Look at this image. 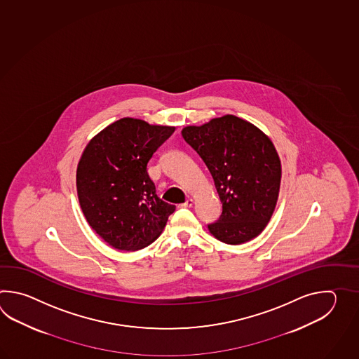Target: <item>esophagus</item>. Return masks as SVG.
Instances as JSON below:
<instances>
[{
	"label": "esophagus",
	"instance_id": "esophagus-1",
	"mask_svg": "<svg viewBox=\"0 0 359 359\" xmlns=\"http://www.w3.org/2000/svg\"><path fill=\"white\" fill-rule=\"evenodd\" d=\"M192 204H194V200H192L191 198H189L187 200H186V201H184V204H182V205L189 206V208H190V206H192Z\"/></svg>",
	"mask_w": 359,
	"mask_h": 359
}]
</instances>
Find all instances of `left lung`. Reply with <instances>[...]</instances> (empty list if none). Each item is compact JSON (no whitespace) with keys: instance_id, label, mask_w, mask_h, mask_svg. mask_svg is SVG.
<instances>
[{"instance_id":"left-lung-1","label":"left lung","mask_w":359,"mask_h":359,"mask_svg":"<svg viewBox=\"0 0 359 359\" xmlns=\"http://www.w3.org/2000/svg\"><path fill=\"white\" fill-rule=\"evenodd\" d=\"M182 137L205 163L222 203L219 219L208 229L229 245L258 236L275 210L281 161L267 135L235 115L189 126Z\"/></svg>"}]
</instances>
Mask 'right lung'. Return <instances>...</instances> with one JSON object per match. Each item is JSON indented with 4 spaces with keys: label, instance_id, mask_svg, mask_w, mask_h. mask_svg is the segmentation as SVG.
<instances>
[{
    "label": "right lung",
    "instance_id": "right-lung-1",
    "mask_svg": "<svg viewBox=\"0 0 359 359\" xmlns=\"http://www.w3.org/2000/svg\"><path fill=\"white\" fill-rule=\"evenodd\" d=\"M175 130L123 118L86 146L76 167L79 204L91 229L114 249L146 248L176 210L158 198L147 173V163Z\"/></svg>",
    "mask_w": 359,
    "mask_h": 359
}]
</instances>
